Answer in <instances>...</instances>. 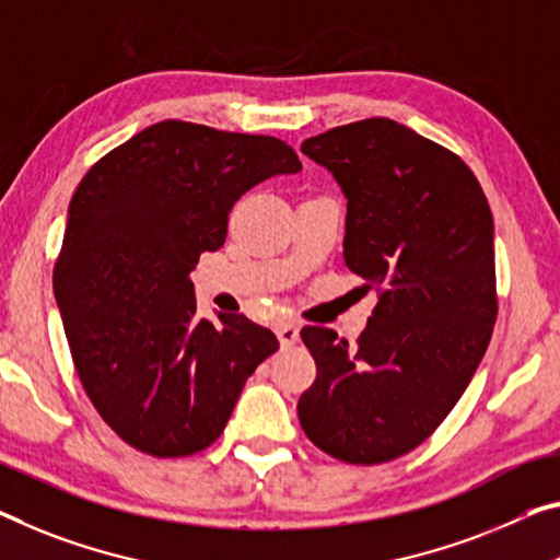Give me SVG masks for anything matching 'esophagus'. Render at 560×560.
<instances>
[{
  "label": "esophagus",
  "instance_id": "1",
  "mask_svg": "<svg viewBox=\"0 0 560 560\" xmlns=\"http://www.w3.org/2000/svg\"><path fill=\"white\" fill-rule=\"evenodd\" d=\"M278 338H280L282 348L295 346V342L300 340V328L295 323H282V325H278Z\"/></svg>",
  "mask_w": 560,
  "mask_h": 560
}]
</instances>
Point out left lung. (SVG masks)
Segmentation results:
<instances>
[{
  "instance_id": "8db88e82",
  "label": "left lung",
  "mask_w": 560,
  "mask_h": 560,
  "mask_svg": "<svg viewBox=\"0 0 560 560\" xmlns=\"http://www.w3.org/2000/svg\"><path fill=\"white\" fill-rule=\"evenodd\" d=\"M348 200L342 257L377 290L355 346L307 325L317 377L300 395L305 435L375 466L418 448L460 400L493 335V214L458 154L388 117L303 142Z\"/></svg>"
}]
</instances>
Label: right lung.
<instances>
[{
  "mask_svg": "<svg viewBox=\"0 0 560 560\" xmlns=\"http://www.w3.org/2000/svg\"><path fill=\"white\" fill-rule=\"evenodd\" d=\"M278 137L165 119L94 162L70 202L55 298L82 388L154 458L218 441L245 381L280 348L245 315L197 317L190 272L250 187L300 172Z\"/></svg>",
  "mask_w": 560,
  "mask_h": 560,
  "instance_id": "right-lung-1",
  "label": "right lung"
}]
</instances>
